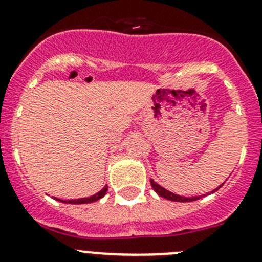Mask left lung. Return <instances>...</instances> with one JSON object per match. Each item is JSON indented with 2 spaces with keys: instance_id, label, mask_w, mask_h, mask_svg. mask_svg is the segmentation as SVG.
<instances>
[{
  "instance_id": "obj_1",
  "label": "left lung",
  "mask_w": 262,
  "mask_h": 262,
  "mask_svg": "<svg viewBox=\"0 0 262 262\" xmlns=\"http://www.w3.org/2000/svg\"><path fill=\"white\" fill-rule=\"evenodd\" d=\"M224 183H225V182H224ZM224 183H222L221 186L217 187V188H214L213 191H211L210 193H206V196H207V194L214 193V192H216V191H219V189L221 188L222 186H224ZM150 184H152L153 189H154V191H156V193L158 194V196L166 198V200L173 201V202H192V201H197V200H200V198L205 197V194H202V196H193V197L180 196V194H176V193H173V192H170V191H168V189L163 188V187L159 186V184L157 183V182H154L153 180H150Z\"/></svg>"
}]
</instances>
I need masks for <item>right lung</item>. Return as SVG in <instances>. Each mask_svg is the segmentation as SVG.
I'll return each mask as SVG.
<instances>
[{
    "label": "right lung",
    "instance_id": "obj_1",
    "mask_svg": "<svg viewBox=\"0 0 262 262\" xmlns=\"http://www.w3.org/2000/svg\"><path fill=\"white\" fill-rule=\"evenodd\" d=\"M106 191H108V186H105L104 188H101L98 193L93 194L90 197H85V198H78V200H60V198H55L56 201H60L62 203H69V205H85V203H92L95 202V201H99L100 198H103L105 196Z\"/></svg>",
    "mask_w": 262,
    "mask_h": 262
}]
</instances>
